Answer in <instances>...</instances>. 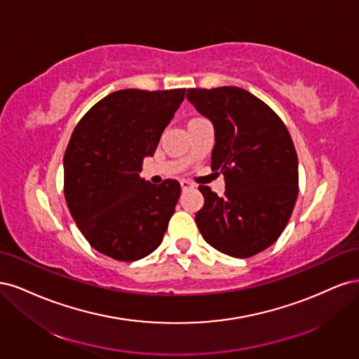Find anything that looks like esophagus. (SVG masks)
<instances>
[{
	"instance_id": "obj_1",
	"label": "esophagus",
	"mask_w": 359,
	"mask_h": 359,
	"mask_svg": "<svg viewBox=\"0 0 359 359\" xmlns=\"http://www.w3.org/2000/svg\"><path fill=\"white\" fill-rule=\"evenodd\" d=\"M180 184H181V189H182V190H189V189L193 187V182H190V181H187V180H181Z\"/></svg>"
}]
</instances>
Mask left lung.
Wrapping results in <instances>:
<instances>
[{
    "label": "left lung",
    "mask_w": 359,
    "mask_h": 359,
    "mask_svg": "<svg viewBox=\"0 0 359 359\" xmlns=\"http://www.w3.org/2000/svg\"><path fill=\"white\" fill-rule=\"evenodd\" d=\"M187 100L214 126L211 168L224 175V196L201 186L196 224L219 252L245 259L273 245L298 196V157L283 121L236 86L187 90Z\"/></svg>",
    "instance_id": "obj_1"
}]
</instances>
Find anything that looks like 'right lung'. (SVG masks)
Listing matches in <instances>:
<instances>
[{
	"mask_svg": "<svg viewBox=\"0 0 359 359\" xmlns=\"http://www.w3.org/2000/svg\"><path fill=\"white\" fill-rule=\"evenodd\" d=\"M186 90H121L76 126L64 154V194L76 224L97 252L139 260L161 244L180 182L154 186L139 175Z\"/></svg>",
	"mask_w": 359,
	"mask_h": 359,
	"instance_id": "right-lung-1",
	"label": "right lung"
}]
</instances>
